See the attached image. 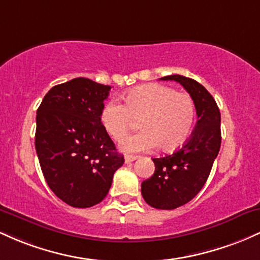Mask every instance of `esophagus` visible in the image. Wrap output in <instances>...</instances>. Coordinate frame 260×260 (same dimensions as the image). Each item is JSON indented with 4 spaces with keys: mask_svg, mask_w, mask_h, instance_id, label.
<instances>
[{
    "mask_svg": "<svg viewBox=\"0 0 260 260\" xmlns=\"http://www.w3.org/2000/svg\"><path fill=\"white\" fill-rule=\"evenodd\" d=\"M138 158L136 156H133V154H125V163H131Z\"/></svg>",
    "mask_w": 260,
    "mask_h": 260,
    "instance_id": "obj_1",
    "label": "esophagus"
}]
</instances>
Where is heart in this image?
<instances>
[{"mask_svg": "<svg viewBox=\"0 0 260 260\" xmlns=\"http://www.w3.org/2000/svg\"><path fill=\"white\" fill-rule=\"evenodd\" d=\"M124 104L108 102L101 113V122L108 135L121 141L140 120L139 131L121 144L126 152H142L159 147L173 151L185 144L193 129L195 104L186 93L176 92L163 84L139 86L122 95Z\"/></svg>", "mask_w": 260, "mask_h": 260, "instance_id": "heart-1", "label": "heart"}]
</instances>
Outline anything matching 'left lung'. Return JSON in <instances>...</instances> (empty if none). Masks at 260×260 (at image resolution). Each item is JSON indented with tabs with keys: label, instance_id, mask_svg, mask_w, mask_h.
<instances>
[{
	"label": "left lung",
	"instance_id": "obj_1",
	"mask_svg": "<svg viewBox=\"0 0 260 260\" xmlns=\"http://www.w3.org/2000/svg\"><path fill=\"white\" fill-rule=\"evenodd\" d=\"M180 83L193 98L198 121L185 145L174 153L152 158L153 176L142 182L141 194L154 209L173 210L189 203L208 180L221 146V114L203 84L180 75L162 77Z\"/></svg>",
	"mask_w": 260,
	"mask_h": 260
}]
</instances>
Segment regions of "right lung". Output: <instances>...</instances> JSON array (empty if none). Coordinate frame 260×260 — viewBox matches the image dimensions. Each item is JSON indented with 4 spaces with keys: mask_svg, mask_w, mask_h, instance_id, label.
Segmentation results:
<instances>
[{
    "mask_svg": "<svg viewBox=\"0 0 260 260\" xmlns=\"http://www.w3.org/2000/svg\"><path fill=\"white\" fill-rule=\"evenodd\" d=\"M110 88L74 78L52 87L37 110L36 150L44 178L54 194L74 208L101 203L124 163L101 122Z\"/></svg>",
    "mask_w": 260,
    "mask_h": 260,
    "instance_id": "right-lung-1",
    "label": "right lung"
}]
</instances>
